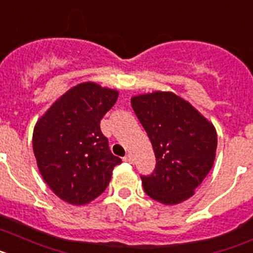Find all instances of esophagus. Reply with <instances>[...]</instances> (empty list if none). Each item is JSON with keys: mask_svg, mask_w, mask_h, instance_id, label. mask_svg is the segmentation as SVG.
<instances>
[{"mask_svg": "<svg viewBox=\"0 0 253 253\" xmlns=\"http://www.w3.org/2000/svg\"><path fill=\"white\" fill-rule=\"evenodd\" d=\"M123 161H125V162H128V163H133V158L131 154H127V156L123 158Z\"/></svg>", "mask_w": 253, "mask_h": 253, "instance_id": "esophagus-1", "label": "esophagus"}]
</instances>
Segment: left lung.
Returning <instances> with one entry per match:
<instances>
[{
  "mask_svg": "<svg viewBox=\"0 0 253 253\" xmlns=\"http://www.w3.org/2000/svg\"><path fill=\"white\" fill-rule=\"evenodd\" d=\"M156 154V169L141 176L144 192L154 201L177 205L194 194L213 166L217 133L192 104L169 91L131 99Z\"/></svg>",
  "mask_w": 253,
  "mask_h": 253,
  "instance_id": "1",
  "label": "left lung"
}]
</instances>
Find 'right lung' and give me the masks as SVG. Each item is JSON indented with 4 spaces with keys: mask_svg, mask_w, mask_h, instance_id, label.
<instances>
[{
    "mask_svg": "<svg viewBox=\"0 0 253 253\" xmlns=\"http://www.w3.org/2000/svg\"><path fill=\"white\" fill-rule=\"evenodd\" d=\"M118 99V91L84 82L72 87L37 121L33 152L44 182L74 206L90 203L107 189L113 156L100 121Z\"/></svg>",
    "mask_w": 253,
    "mask_h": 253,
    "instance_id": "obj_1",
    "label": "right lung"
}]
</instances>
